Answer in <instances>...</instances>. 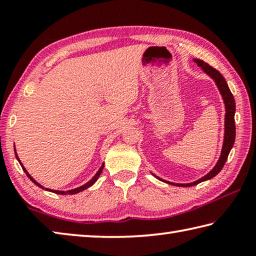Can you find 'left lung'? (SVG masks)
<instances>
[{
  "mask_svg": "<svg viewBox=\"0 0 256 256\" xmlns=\"http://www.w3.org/2000/svg\"><path fill=\"white\" fill-rule=\"evenodd\" d=\"M193 60L198 64V66H201L202 70L204 71L206 74L211 78V79H214L216 86H218L220 94H222L224 102V108H226V114H224V136L222 154H220L218 162L216 164V166L212 168V170L208 172L206 176L201 177L200 180L193 182V183L178 184V183H172V182H168V180H164L160 178V177L152 174L154 177H157L158 180H160L162 182H164V183L180 186V188H188V186L198 185V183H201V182L211 180L212 177H214L216 174H218V172L222 170L224 164H226L228 154H229V152H230V150L234 146V142H235V136H236V128H235L236 104H235V99H234V96L230 92V89H229L226 80H224V78L222 76V73H220L219 71H216V68H214L212 66H210L208 63L203 62V60H198V58H194Z\"/></svg>",
  "mask_w": 256,
  "mask_h": 256,
  "instance_id": "1",
  "label": "left lung"
}]
</instances>
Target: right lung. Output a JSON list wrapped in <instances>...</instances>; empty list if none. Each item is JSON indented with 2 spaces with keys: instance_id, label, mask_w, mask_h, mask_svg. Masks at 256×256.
<instances>
[{
  "instance_id": "add662e5",
  "label": "right lung",
  "mask_w": 256,
  "mask_h": 256,
  "mask_svg": "<svg viewBox=\"0 0 256 256\" xmlns=\"http://www.w3.org/2000/svg\"><path fill=\"white\" fill-rule=\"evenodd\" d=\"M16 159H18L19 160V157H18V154H16ZM19 162H20V164H21V167H22V170H24V172H26V174H27V176L29 177V180H32V183H34V184H36L37 186H38V188H42V190H50V192H53V193H56V194H63V196H64V194H76V193H79V192H82V190H86V188H90V186H92V185H94V183H96V180H98V177L99 176H100V174H102V170H104V164H102V167L100 168H99V170L96 172V175H94V177H92V180H90L89 182H88V183H86L84 185H82V186H80V188H74V190H66H66H50V188H44V186H42L40 183H37V182L36 180H34V178H32V176H30L29 175V172H27V170H26V168L24 167V164H21V162H20V160H19Z\"/></svg>"
}]
</instances>
